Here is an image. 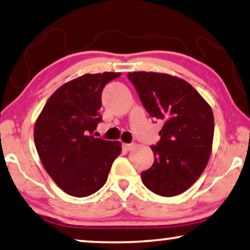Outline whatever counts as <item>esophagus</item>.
<instances>
[{
  "label": "esophagus",
  "instance_id": "34e87169",
  "mask_svg": "<svg viewBox=\"0 0 250 250\" xmlns=\"http://www.w3.org/2000/svg\"><path fill=\"white\" fill-rule=\"evenodd\" d=\"M135 147V144H122V149L125 150V152H130V150L133 149Z\"/></svg>",
  "mask_w": 250,
  "mask_h": 250
}]
</instances>
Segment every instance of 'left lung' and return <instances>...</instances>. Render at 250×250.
Masks as SVG:
<instances>
[{
  "instance_id": "8db88e82",
  "label": "left lung",
  "mask_w": 250,
  "mask_h": 250,
  "mask_svg": "<svg viewBox=\"0 0 250 250\" xmlns=\"http://www.w3.org/2000/svg\"><path fill=\"white\" fill-rule=\"evenodd\" d=\"M143 106L163 121L161 138L150 146L154 163L142 172L154 194L172 197L187 190L209 160L214 136L212 108L190 83L157 72H129Z\"/></svg>"
}]
</instances>
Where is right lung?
Returning a JSON list of instances; mask_svg holds the SVG:
<instances>
[{"mask_svg":"<svg viewBox=\"0 0 250 250\" xmlns=\"http://www.w3.org/2000/svg\"><path fill=\"white\" fill-rule=\"evenodd\" d=\"M118 72L83 75L64 83L48 98L34 129L35 146L45 170L70 196L87 197L103 187L119 142L96 138L102 121V91Z\"/></svg>","mask_w":250,"mask_h":250,"instance_id":"right-lung-1","label":"right lung"}]
</instances>
